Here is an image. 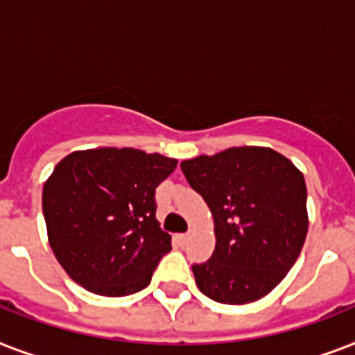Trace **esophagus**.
<instances>
[{
    "mask_svg": "<svg viewBox=\"0 0 355 355\" xmlns=\"http://www.w3.org/2000/svg\"><path fill=\"white\" fill-rule=\"evenodd\" d=\"M177 239H178V243H180V245H186V243H188V239H189V234H178Z\"/></svg>",
    "mask_w": 355,
    "mask_h": 355,
    "instance_id": "34e87169",
    "label": "esophagus"
}]
</instances>
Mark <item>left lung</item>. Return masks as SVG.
<instances>
[{"label": "left lung", "instance_id": "1", "mask_svg": "<svg viewBox=\"0 0 355 355\" xmlns=\"http://www.w3.org/2000/svg\"><path fill=\"white\" fill-rule=\"evenodd\" d=\"M216 223V250L191 265L200 293L221 304L265 297L289 272L308 234L306 182L269 147H232L180 164Z\"/></svg>", "mask_w": 355, "mask_h": 355}]
</instances>
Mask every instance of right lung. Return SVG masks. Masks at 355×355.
Listing matches in <instances>:
<instances>
[{
	"label": "right lung",
	"mask_w": 355,
	"mask_h": 355,
	"mask_svg": "<svg viewBox=\"0 0 355 355\" xmlns=\"http://www.w3.org/2000/svg\"><path fill=\"white\" fill-rule=\"evenodd\" d=\"M175 158L138 149L75 150L44 184L47 237L69 278L103 297H127L149 286L171 250L156 221L155 191Z\"/></svg>",
	"instance_id": "1"
}]
</instances>
